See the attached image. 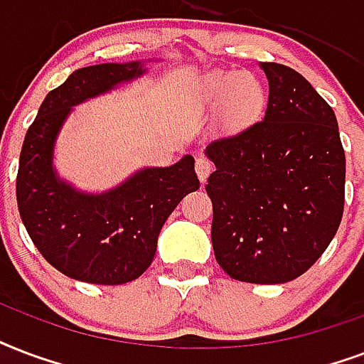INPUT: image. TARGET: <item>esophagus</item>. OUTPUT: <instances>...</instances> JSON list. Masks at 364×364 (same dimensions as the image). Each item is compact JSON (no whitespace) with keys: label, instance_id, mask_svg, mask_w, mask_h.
<instances>
[{"label":"esophagus","instance_id":"1","mask_svg":"<svg viewBox=\"0 0 364 364\" xmlns=\"http://www.w3.org/2000/svg\"><path fill=\"white\" fill-rule=\"evenodd\" d=\"M210 171H213V163H210V159H208V157H205V156H197L196 173H197V176H199V180H201V182H205V180L208 178Z\"/></svg>","mask_w":364,"mask_h":364}]
</instances>
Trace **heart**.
Listing matches in <instances>:
<instances>
[{"label": "heart", "mask_w": 364, "mask_h": 364, "mask_svg": "<svg viewBox=\"0 0 364 364\" xmlns=\"http://www.w3.org/2000/svg\"><path fill=\"white\" fill-rule=\"evenodd\" d=\"M197 100L214 108L220 104L222 119L230 129H241L255 123L266 106V91L260 80L249 72H216L203 77L197 89Z\"/></svg>", "instance_id": "1"}]
</instances>
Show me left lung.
<instances>
[{
  "instance_id": "left-lung-1",
  "label": "left lung",
  "mask_w": 364,
  "mask_h": 364,
  "mask_svg": "<svg viewBox=\"0 0 364 364\" xmlns=\"http://www.w3.org/2000/svg\"><path fill=\"white\" fill-rule=\"evenodd\" d=\"M260 68L269 85L262 119L205 148L210 239L230 277L279 284L308 272L336 235L346 156L336 115L311 83L283 64Z\"/></svg>"
}]
</instances>
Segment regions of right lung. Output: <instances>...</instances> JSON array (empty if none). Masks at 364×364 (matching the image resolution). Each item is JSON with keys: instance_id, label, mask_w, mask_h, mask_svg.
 <instances>
[{"instance_id": "add662e5", "label": "right lung", "mask_w": 364, "mask_h": 364, "mask_svg": "<svg viewBox=\"0 0 364 364\" xmlns=\"http://www.w3.org/2000/svg\"><path fill=\"white\" fill-rule=\"evenodd\" d=\"M150 60L75 70L45 97L22 144L16 201L33 245L58 272L83 283L123 284L150 267L176 205L199 188L196 159L142 167L104 191L81 190L55 165L56 140L75 106L148 74Z\"/></svg>"}]
</instances>
